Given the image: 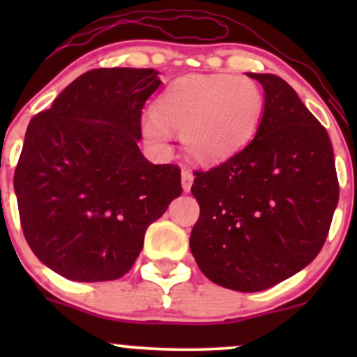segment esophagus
<instances>
[{"instance_id":"34e87169","label":"esophagus","mask_w":357,"mask_h":357,"mask_svg":"<svg viewBox=\"0 0 357 357\" xmlns=\"http://www.w3.org/2000/svg\"><path fill=\"white\" fill-rule=\"evenodd\" d=\"M192 179H195V176L190 169H183L181 173V184H183V190L184 191H190L191 186H192Z\"/></svg>"}]
</instances>
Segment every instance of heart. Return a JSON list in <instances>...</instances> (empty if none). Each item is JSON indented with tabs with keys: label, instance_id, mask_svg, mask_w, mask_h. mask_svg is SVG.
Wrapping results in <instances>:
<instances>
[{
	"label": "heart",
	"instance_id": "heart-1",
	"mask_svg": "<svg viewBox=\"0 0 357 357\" xmlns=\"http://www.w3.org/2000/svg\"><path fill=\"white\" fill-rule=\"evenodd\" d=\"M265 97L255 80L215 73L173 82L154 105V119L144 124L151 142L165 147L167 130L181 132L184 151L199 162L231 158L257 136Z\"/></svg>",
	"mask_w": 357,
	"mask_h": 357
}]
</instances>
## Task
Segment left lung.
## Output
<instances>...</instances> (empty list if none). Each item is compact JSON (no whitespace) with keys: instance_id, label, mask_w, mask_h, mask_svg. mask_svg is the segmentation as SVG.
Segmentation results:
<instances>
[{"instance_id":"left-lung-1","label":"left lung","mask_w":357,"mask_h":357,"mask_svg":"<svg viewBox=\"0 0 357 357\" xmlns=\"http://www.w3.org/2000/svg\"><path fill=\"white\" fill-rule=\"evenodd\" d=\"M265 90L257 136L208 171H195L199 218L190 236L202 272L225 289L260 292L319 255L339 202L326 127L296 90L270 73H248Z\"/></svg>"}]
</instances>
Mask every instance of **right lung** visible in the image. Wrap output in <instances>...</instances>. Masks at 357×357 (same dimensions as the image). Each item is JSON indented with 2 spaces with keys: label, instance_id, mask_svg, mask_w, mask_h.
<instances>
[{
  "label": "right lung",
  "instance_id": "add662e5",
  "mask_svg": "<svg viewBox=\"0 0 357 357\" xmlns=\"http://www.w3.org/2000/svg\"><path fill=\"white\" fill-rule=\"evenodd\" d=\"M153 68H96L28 124L15 169L23 235L53 272L105 282L132 268L147 227L181 196V169L142 155Z\"/></svg>",
  "mask_w": 357,
  "mask_h": 357
}]
</instances>
